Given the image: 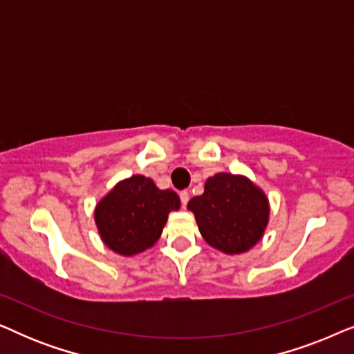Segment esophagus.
Here are the masks:
<instances>
[{
  "label": "esophagus",
  "mask_w": 354,
  "mask_h": 354,
  "mask_svg": "<svg viewBox=\"0 0 354 354\" xmlns=\"http://www.w3.org/2000/svg\"><path fill=\"white\" fill-rule=\"evenodd\" d=\"M180 200H182L183 207H185L188 200H190V193H188V192H180Z\"/></svg>",
  "instance_id": "obj_1"
}]
</instances>
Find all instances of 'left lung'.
Wrapping results in <instances>:
<instances>
[{
    "label": "left lung",
    "instance_id": "1",
    "mask_svg": "<svg viewBox=\"0 0 354 354\" xmlns=\"http://www.w3.org/2000/svg\"><path fill=\"white\" fill-rule=\"evenodd\" d=\"M205 241L225 254H241L263 240L270 217L269 198L241 174L219 172L205 193L188 201Z\"/></svg>",
    "mask_w": 354,
    "mask_h": 354
}]
</instances>
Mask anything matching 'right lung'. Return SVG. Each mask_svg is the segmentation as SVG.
<instances>
[{"mask_svg":"<svg viewBox=\"0 0 354 354\" xmlns=\"http://www.w3.org/2000/svg\"><path fill=\"white\" fill-rule=\"evenodd\" d=\"M180 209L174 190H161L153 178L132 176L119 180L95 206L100 239L111 251L125 258L154 246L169 212Z\"/></svg>","mask_w":354,"mask_h":354,"instance_id":"right-lung-1","label":"right lung"}]
</instances>
